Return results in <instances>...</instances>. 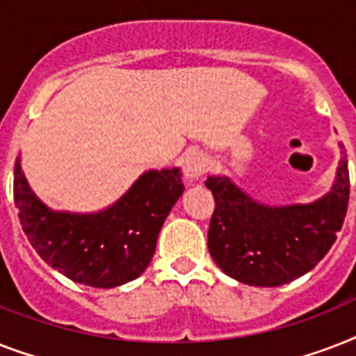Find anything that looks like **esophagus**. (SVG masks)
Masks as SVG:
<instances>
[{"label":"esophagus","mask_w":356,"mask_h":356,"mask_svg":"<svg viewBox=\"0 0 356 356\" xmlns=\"http://www.w3.org/2000/svg\"><path fill=\"white\" fill-rule=\"evenodd\" d=\"M183 172L188 181H197V179L207 172V159L200 151H190L183 156Z\"/></svg>","instance_id":"obj_1"}]
</instances>
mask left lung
<instances>
[{
  "label": "left lung",
  "instance_id": "obj_1",
  "mask_svg": "<svg viewBox=\"0 0 356 356\" xmlns=\"http://www.w3.org/2000/svg\"><path fill=\"white\" fill-rule=\"evenodd\" d=\"M205 184L216 203L209 251L220 270L243 284L281 286L312 270L337 240L349 203L348 155L331 192L309 205H260L227 177Z\"/></svg>",
  "mask_w": 356,
  "mask_h": 356
}]
</instances>
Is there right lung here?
<instances>
[{"instance_id":"obj_1","label":"right lung","mask_w":356,"mask_h":356,"mask_svg":"<svg viewBox=\"0 0 356 356\" xmlns=\"http://www.w3.org/2000/svg\"><path fill=\"white\" fill-rule=\"evenodd\" d=\"M183 190L177 168L151 170L107 211L53 212L31 192L19 159L14 162V205L31 245L63 275L94 288L120 286L144 273Z\"/></svg>"}]
</instances>
